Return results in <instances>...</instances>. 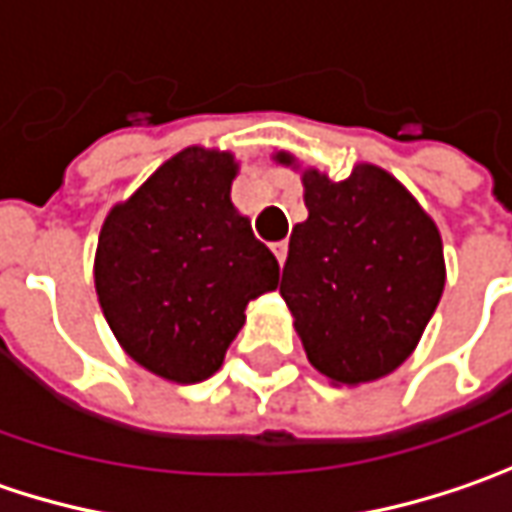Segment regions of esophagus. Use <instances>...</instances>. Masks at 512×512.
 I'll return each mask as SVG.
<instances>
[{
  "label": "esophagus",
  "mask_w": 512,
  "mask_h": 512,
  "mask_svg": "<svg viewBox=\"0 0 512 512\" xmlns=\"http://www.w3.org/2000/svg\"><path fill=\"white\" fill-rule=\"evenodd\" d=\"M273 253H276V259H279V265H285V259H287V242H276V245H273Z\"/></svg>",
  "instance_id": "1"
}]
</instances>
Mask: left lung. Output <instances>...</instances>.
<instances>
[{"label": "left lung", "instance_id": "8db88e82", "mask_svg": "<svg viewBox=\"0 0 512 512\" xmlns=\"http://www.w3.org/2000/svg\"><path fill=\"white\" fill-rule=\"evenodd\" d=\"M293 165L290 153L276 156ZM307 219L293 227L279 293L310 364L333 384L393 373L413 353L444 290L439 227L387 170L344 182L302 173Z\"/></svg>", "mask_w": 512, "mask_h": 512}]
</instances>
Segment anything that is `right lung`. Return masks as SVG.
Here are the masks:
<instances>
[{"instance_id":"add662e5","label":"right lung","mask_w":512,"mask_h":512,"mask_svg":"<svg viewBox=\"0 0 512 512\" xmlns=\"http://www.w3.org/2000/svg\"><path fill=\"white\" fill-rule=\"evenodd\" d=\"M233 153L185 148L108 213L96 296L133 362L179 384L213 376L279 262L230 202Z\"/></svg>"}]
</instances>
